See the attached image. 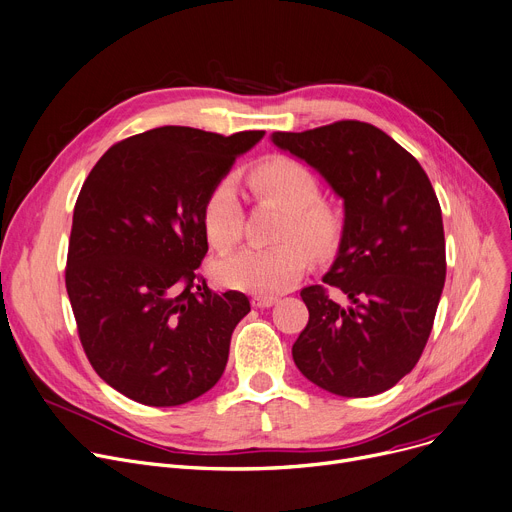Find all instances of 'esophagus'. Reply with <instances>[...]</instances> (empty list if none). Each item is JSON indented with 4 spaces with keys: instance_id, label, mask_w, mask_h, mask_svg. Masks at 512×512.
Wrapping results in <instances>:
<instances>
[{
    "instance_id": "obj_1",
    "label": "esophagus",
    "mask_w": 512,
    "mask_h": 512,
    "mask_svg": "<svg viewBox=\"0 0 512 512\" xmlns=\"http://www.w3.org/2000/svg\"><path fill=\"white\" fill-rule=\"evenodd\" d=\"M278 302V296H253L251 304L255 309H269V306H274Z\"/></svg>"
}]
</instances>
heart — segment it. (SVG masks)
Segmentation results:
<instances>
[{"mask_svg": "<svg viewBox=\"0 0 512 512\" xmlns=\"http://www.w3.org/2000/svg\"><path fill=\"white\" fill-rule=\"evenodd\" d=\"M249 185L259 199L278 201L286 218L278 230L280 245L247 247L218 259L212 267L224 288L253 294H280L292 288L315 259H331L344 236V220L321 199V183L313 170L290 156H271L253 166ZM201 226L216 251H228L243 234V206L236 181L220 177L201 206Z\"/></svg>", "mask_w": 512, "mask_h": 512, "instance_id": "obj_1", "label": "heart"}]
</instances>
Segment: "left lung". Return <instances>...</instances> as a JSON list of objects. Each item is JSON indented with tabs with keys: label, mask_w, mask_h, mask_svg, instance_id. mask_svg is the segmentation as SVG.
<instances>
[{
	"label": "left lung",
	"mask_w": 512,
	"mask_h": 512,
	"mask_svg": "<svg viewBox=\"0 0 512 512\" xmlns=\"http://www.w3.org/2000/svg\"><path fill=\"white\" fill-rule=\"evenodd\" d=\"M271 140L309 162L344 199V236L323 284L302 288L309 323L292 346L298 370L342 397L391 389L418 364L445 286L440 203L420 162L379 127L335 121ZM351 298L337 305L326 292Z\"/></svg>",
	"instance_id": "1"
}]
</instances>
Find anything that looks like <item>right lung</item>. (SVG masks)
Segmentation results:
<instances>
[{
  "label": "right lung",
  "mask_w": 512,
  "mask_h": 512,
  "mask_svg": "<svg viewBox=\"0 0 512 512\" xmlns=\"http://www.w3.org/2000/svg\"><path fill=\"white\" fill-rule=\"evenodd\" d=\"M263 133L156 127L113 144L84 181L65 288L92 368L125 397L170 407L220 381L251 304L197 274L208 253L201 206Z\"/></svg>",
  "instance_id": "right-lung-1"
}]
</instances>
